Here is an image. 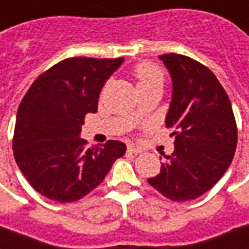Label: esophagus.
Wrapping results in <instances>:
<instances>
[{"mask_svg": "<svg viewBox=\"0 0 249 249\" xmlns=\"http://www.w3.org/2000/svg\"><path fill=\"white\" fill-rule=\"evenodd\" d=\"M127 151H129L130 154H140L141 152V148L137 147V145H133V144H130L129 147H127Z\"/></svg>", "mask_w": 249, "mask_h": 249, "instance_id": "obj_1", "label": "esophagus"}]
</instances>
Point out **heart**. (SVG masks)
<instances>
[{"instance_id":"b5f03b06","label":"heart","mask_w":249,"mask_h":249,"mask_svg":"<svg viewBox=\"0 0 249 249\" xmlns=\"http://www.w3.org/2000/svg\"><path fill=\"white\" fill-rule=\"evenodd\" d=\"M134 76L137 80V87H148V86H162L163 84V74L157 65L151 62H142L137 65L134 69ZM134 118H137V113H134Z\"/></svg>"}]
</instances>
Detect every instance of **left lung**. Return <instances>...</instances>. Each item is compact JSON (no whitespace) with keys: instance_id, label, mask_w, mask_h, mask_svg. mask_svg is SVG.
Segmentation results:
<instances>
[{"instance_id":"1","label":"left lung","mask_w":249,"mask_h":249,"mask_svg":"<svg viewBox=\"0 0 249 249\" xmlns=\"http://www.w3.org/2000/svg\"><path fill=\"white\" fill-rule=\"evenodd\" d=\"M159 59L172 79V100L165 123L175 131V151L165 155L160 173L148 183L172 201L205 194L229 169L237 126L231 102L216 76L204 65L178 53Z\"/></svg>"}]
</instances>
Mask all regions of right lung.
<instances>
[{"instance_id": "add662e5", "label": "right lung", "mask_w": 249, "mask_h": 249, "mask_svg": "<svg viewBox=\"0 0 249 249\" xmlns=\"http://www.w3.org/2000/svg\"><path fill=\"white\" fill-rule=\"evenodd\" d=\"M123 58H69L43 73L16 113L15 160L37 193L73 202L104 181L126 144L110 140L87 148L80 137L84 116L95 113L104 84Z\"/></svg>"}]
</instances>
